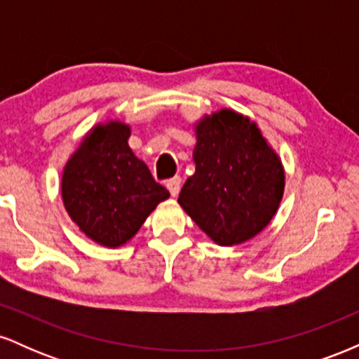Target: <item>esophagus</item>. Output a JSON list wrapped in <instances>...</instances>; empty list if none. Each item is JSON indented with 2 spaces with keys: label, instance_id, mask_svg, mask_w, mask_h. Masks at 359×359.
I'll use <instances>...</instances> for the list:
<instances>
[{
  "label": "esophagus",
  "instance_id": "esophagus-1",
  "mask_svg": "<svg viewBox=\"0 0 359 359\" xmlns=\"http://www.w3.org/2000/svg\"><path fill=\"white\" fill-rule=\"evenodd\" d=\"M180 182H182V180H180V177H172V179L167 180V184H165L167 189H168V191H170V194L174 197L180 191Z\"/></svg>",
  "mask_w": 359,
  "mask_h": 359
}]
</instances>
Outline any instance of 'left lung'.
I'll use <instances>...</instances> for the list:
<instances>
[{"instance_id":"1","label":"left lung","mask_w":359,"mask_h":359,"mask_svg":"<svg viewBox=\"0 0 359 359\" xmlns=\"http://www.w3.org/2000/svg\"><path fill=\"white\" fill-rule=\"evenodd\" d=\"M196 135V174L185 180L179 204L217 245H240L277 212L282 162L257 125L231 109L205 116Z\"/></svg>"}]
</instances>
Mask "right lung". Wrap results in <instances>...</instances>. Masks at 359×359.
Instances as JSON below:
<instances>
[{
	"instance_id": "obj_1",
	"label": "right lung",
	"mask_w": 359,
	"mask_h": 359,
	"mask_svg": "<svg viewBox=\"0 0 359 359\" xmlns=\"http://www.w3.org/2000/svg\"><path fill=\"white\" fill-rule=\"evenodd\" d=\"M130 126L100 125L84 138L62 175V199L86 236L116 248L137 234L170 194L128 147Z\"/></svg>"
}]
</instances>
